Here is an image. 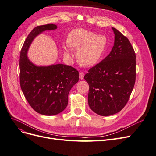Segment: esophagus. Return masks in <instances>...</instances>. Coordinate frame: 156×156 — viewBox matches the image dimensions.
<instances>
[{
    "instance_id": "1",
    "label": "esophagus",
    "mask_w": 156,
    "mask_h": 156,
    "mask_svg": "<svg viewBox=\"0 0 156 156\" xmlns=\"http://www.w3.org/2000/svg\"><path fill=\"white\" fill-rule=\"evenodd\" d=\"M84 75H85V74H84V73L83 72H80L79 73V78L80 80H83V78H84Z\"/></svg>"
}]
</instances>
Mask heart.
<instances>
[{"label": "heart", "mask_w": 156, "mask_h": 156, "mask_svg": "<svg viewBox=\"0 0 156 156\" xmlns=\"http://www.w3.org/2000/svg\"><path fill=\"white\" fill-rule=\"evenodd\" d=\"M67 41L69 46L78 49L76 58L81 65L85 67L94 66L99 62L108 43L106 36L82 29L72 30ZM64 54L67 57L71 56L68 45L64 47Z\"/></svg>", "instance_id": "obj_1"}]
</instances>
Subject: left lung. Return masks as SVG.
I'll list each match as a JSON object with an SVG mask.
<instances>
[{
  "label": "left lung",
  "mask_w": 156,
  "mask_h": 156,
  "mask_svg": "<svg viewBox=\"0 0 156 156\" xmlns=\"http://www.w3.org/2000/svg\"><path fill=\"white\" fill-rule=\"evenodd\" d=\"M110 54L90 68L84 79L89 83L88 103L101 116L119 112L129 99L136 80V55L129 39L115 28Z\"/></svg>",
  "instance_id": "8db88e82"
}]
</instances>
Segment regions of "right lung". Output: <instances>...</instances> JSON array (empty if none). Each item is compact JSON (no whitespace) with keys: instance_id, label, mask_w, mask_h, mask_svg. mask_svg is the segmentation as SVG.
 Instances as JSON below:
<instances>
[{"instance_id":"1","label":"right lung","mask_w":156,"mask_h":156,"mask_svg":"<svg viewBox=\"0 0 156 156\" xmlns=\"http://www.w3.org/2000/svg\"><path fill=\"white\" fill-rule=\"evenodd\" d=\"M57 29L55 24L37 26L30 32L20 52V82L30 106L43 115H55L65 110L68 94L79 80V73L62 64L37 66L27 57L29 47L37 36Z\"/></svg>"}]
</instances>
